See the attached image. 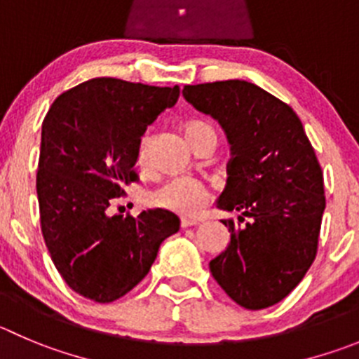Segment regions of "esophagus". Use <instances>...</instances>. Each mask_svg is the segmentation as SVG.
Masks as SVG:
<instances>
[{
	"label": "esophagus",
	"instance_id": "1",
	"mask_svg": "<svg viewBox=\"0 0 359 359\" xmlns=\"http://www.w3.org/2000/svg\"><path fill=\"white\" fill-rule=\"evenodd\" d=\"M196 225H198V221L196 219H189V217H182V219H180V226H182V229H189V226Z\"/></svg>",
	"mask_w": 359,
	"mask_h": 359
}]
</instances>
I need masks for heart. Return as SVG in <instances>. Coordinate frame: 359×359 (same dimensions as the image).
Here are the masks:
<instances>
[{
    "label": "heart",
    "mask_w": 359,
    "mask_h": 359,
    "mask_svg": "<svg viewBox=\"0 0 359 359\" xmlns=\"http://www.w3.org/2000/svg\"><path fill=\"white\" fill-rule=\"evenodd\" d=\"M184 133H186L191 145L196 140L202 138V136H205V134H216L212 127L207 122H202V120H191V122H187L186 127H184ZM150 145H152V134L145 133L142 140H140L138 147V161L142 166L149 163ZM209 189L202 182L180 177V179L166 180L163 186L152 191L150 193V203L161 207V209L182 214V216H196L205 207V203L209 202Z\"/></svg>",
    "instance_id": "b5f03b06"
}]
</instances>
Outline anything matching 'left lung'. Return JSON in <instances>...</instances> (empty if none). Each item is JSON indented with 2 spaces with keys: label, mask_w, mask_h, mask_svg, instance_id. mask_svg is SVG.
<instances>
[{
  "label": "left lung",
  "mask_w": 359,
  "mask_h": 359,
  "mask_svg": "<svg viewBox=\"0 0 359 359\" xmlns=\"http://www.w3.org/2000/svg\"><path fill=\"white\" fill-rule=\"evenodd\" d=\"M182 95L225 130L232 159L221 210H239L230 243L210 260L219 287L241 306L280 303L316 260L326 209L324 177L299 116L260 86L239 79L184 86Z\"/></svg>",
  "instance_id": "obj_1"
}]
</instances>
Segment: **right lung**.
Wrapping results in <instances>:
<instances>
[{
  "mask_svg": "<svg viewBox=\"0 0 359 359\" xmlns=\"http://www.w3.org/2000/svg\"><path fill=\"white\" fill-rule=\"evenodd\" d=\"M179 95V86L95 78L62 93L43 118L36 172L43 241L67 285L95 303L133 290L161 243L179 232L170 210L108 216L113 198L138 179L147 127Z\"/></svg>",
  "mask_w": 359,
  "mask_h": 359,
  "instance_id": "1",
  "label": "right lung"
}]
</instances>
